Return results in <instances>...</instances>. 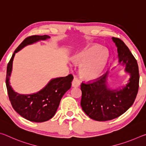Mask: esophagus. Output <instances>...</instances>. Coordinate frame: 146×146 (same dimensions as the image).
Wrapping results in <instances>:
<instances>
[{
    "label": "esophagus",
    "mask_w": 146,
    "mask_h": 146,
    "mask_svg": "<svg viewBox=\"0 0 146 146\" xmlns=\"http://www.w3.org/2000/svg\"><path fill=\"white\" fill-rule=\"evenodd\" d=\"M80 85V82L76 78H74V80L72 82V86L73 87H78Z\"/></svg>",
    "instance_id": "esophagus-1"
}]
</instances>
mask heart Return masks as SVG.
I'll return each mask as SVG.
<instances>
[{"mask_svg": "<svg viewBox=\"0 0 146 146\" xmlns=\"http://www.w3.org/2000/svg\"><path fill=\"white\" fill-rule=\"evenodd\" d=\"M109 54L106 49L98 45H91L74 55L71 60L80 66V73L86 80L99 77L107 66Z\"/></svg>", "mask_w": 146, "mask_h": 146, "instance_id": "heart-1", "label": "heart"}]
</instances>
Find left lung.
Segmentation results:
<instances>
[{
    "label": "left lung",
    "instance_id": "left-lung-1",
    "mask_svg": "<svg viewBox=\"0 0 146 146\" xmlns=\"http://www.w3.org/2000/svg\"><path fill=\"white\" fill-rule=\"evenodd\" d=\"M117 47L119 63L125 66L129 73V82L120 90H111L108 87V72L93 82H82L80 89L82 110L91 119L107 121L124 113L134 103L139 87V71L137 60L123 42L112 37Z\"/></svg>",
    "mask_w": 146,
    "mask_h": 146
}]
</instances>
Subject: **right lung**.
Segmentation results:
<instances>
[{
    "mask_svg": "<svg viewBox=\"0 0 146 146\" xmlns=\"http://www.w3.org/2000/svg\"><path fill=\"white\" fill-rule=\"evenodd\" d=\"M49 38L46 35L42 36L32 35L27 37L15 50L7 66L6 88L12 107L21 117L34 122H46L55 115L62 97L71 88L73 76L70 74L65 77L52 79L45 88L38 93L26 95L15 92L9 85V77L13 58L17 52L28 44Z\"/></svg>",
    "mask_w": 146,
    "mask_h": 146,
    "instance_id": "obj_1",
    "label": "right lung"
}]
</instances>
